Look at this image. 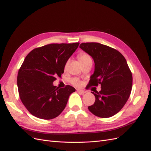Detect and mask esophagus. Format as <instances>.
Listing matches in <instances>:
<instances>
[{"instance_id":"esophagus-1","label":"esophagus","mask_w":151,"mask_h":151,"mask_svg":"<svg viewBox=\"0 0 151 151\" xmlns=\"http://www.w3.org/2000/svg\"><path fill=\"white\" fill-rule=\"evenodd\" d=\"M77 91H78V93H81V94H84V93H86L85 91L82 90H80V89H78V90H77Z\"/></svg>"}]
</instances>
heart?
I'll return each instance as SVG.
<instances>
[{"label":"heart","mask_w":151,"mask_h":151,"mask_svg":"<svg viewBox=\"0 0 151 151\" xmlns=\"http://www.w3.org/2000/svg\"><path fill=\"white\" fill-rule=\"evenodd\" d=\"M78 58H79V61L81 62V61H83L84 60H88V59H90L91 58H90V56H89V55L87 54L86 53L82 52V53H81V54H79ZM68 61H67V63H66L65 66V68H67V65H68ZM72 83L73 84V85L77 86H79L81 85V82L78 79H77V78L73 79L72 80Z\"/></svg>","instance_id":"b5f03b06"}]
</instances>
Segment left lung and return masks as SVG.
Returning a JSON list of instances; mask_svg holds the SVG:
<instances>
[{"label": "left lung", "mask_w": 151, "mask_h": 151, "mask_svg": "<svg viewBox=\"0 0 151 151\" xmlns=\"http://www.w3.org/2000/svg\"><path fill=\"white\" fill-rule=\"evenodd\" d=\"M79 47L92 57L95 63L88 84L101 86L100 91H91L95 101L88 109L101 118L115 115L126 103L132 89L133 76L126 59L118 50L99 43H82Z\"/></svg>", "instance_id": "obj_1"}]
</instances>
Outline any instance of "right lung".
Returning a JSON list of instances; mask_svg holds the SVG:
<instances>
[{"label":"right lung","instance_id":"1","mask_svg":"<svg viewBox=\"0 0 151 151\" xmlns=\"http://www.w3.org/2000/svg\"><path fill=\"white\" fill-rule=\"evenodd\" d=\"M79 43H51L29 52L18 70L17 86L21 101L29 112L39 119L56 118L63 111L76 89L53 85L64 72L66 63Z\"/></svg>","mask_w":151,"mask_h":151}]
</instances>
